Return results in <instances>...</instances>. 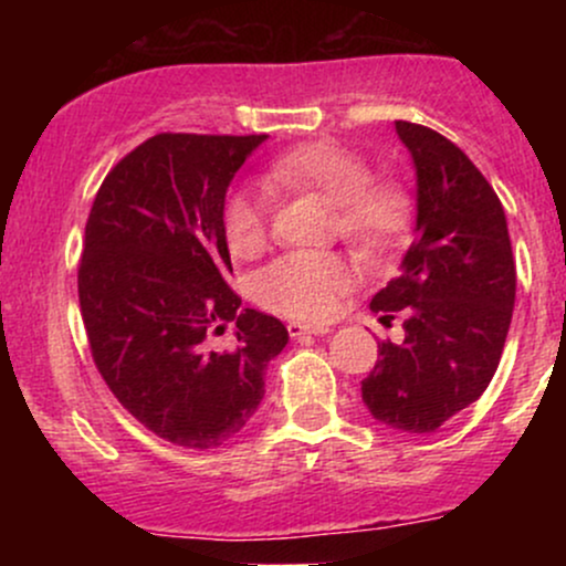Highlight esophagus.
<instances>
[{"label": "esophagus", "instance_id": "esophagus-1", "mask_svg": "<svg viewBox=\"0 0 566 566\" xmlns=\"http://www.w3.org/2000/svg\"><path fill=\"white\" fill-rule=\"evenodd\" d=\"M287 333L290 337H305V335H327L329 327H324V324H301V322H290L287 324Z\"/></svg>", "mask_w": 566, "mask_h": 566}]
</instances>
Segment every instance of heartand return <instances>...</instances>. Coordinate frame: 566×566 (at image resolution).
Masks as SVG:
<instances>
[{"label": "heart", "instance_id": "heart-1", "mask_svg": "<svg viewBox=\"0 0 566 566\" xmlns=\"http://www.w3.org/2000/svg\"><path fill=\"white\" fill-rule=\"evenodd\" d=\"M269 180L295 191H314L335 205V231L375 255L407 229L412 201L391 178H369V165L337 140H311L279 154ZM269 229V201L261 191L237 188L223 205V233L233 255H255ZM356 284V271L335 252L297 250L279 255L252 276V292L265 308L301 322H327Z\"/></svg>", "mask_w": 566, "mask_h": 566}]
</instances>
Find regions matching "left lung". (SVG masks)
<instances>
[{
    "instance_id": "obj_1",
    "label": "left lung",
    "mask_w": 566,
    "mask_h": 566,
    "mask_svg": "<svg viewBox=\"0 0 566 566\" xmlns=\"http://www.w3.org/2000/svg\"><path fill=\"white\" fill-rule=\"evenodd\" d=\"M396 133L418 175L415 242L369 308L382 319L405 311V343H378L361 399L380 423L431 433L490 386L511 327L516 263L503 205L476 165L431 127L396 122Z\"/></svg>"
}]
</instances>
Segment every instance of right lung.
I'll return each mask as SVG.
<instances>
[{"mask_svg":"<svg viewBox=\"0 0 566 566\" xmlns=\"http://www.w3.org/2000/svg\"><path fill=\"white\" fill-rule=\"evenodd\" d=\"M265 135L159 133L114 165L84 226L80 308L119 405L188 450L223 444L258 412L287 327L239 308L223 233L229 184ZM234 324V346L209 337Z\"/></svg>","mask_w":566,"mask_h":566,"instance_id":"1","label":"right lung"}]
</instances>
